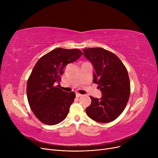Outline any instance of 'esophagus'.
Returning a JSON list of instances; mask_svg holds the SVG:
<instances>
[{
  "label": "esophagus",
  "mask_w": 158,
  "mask_h": 158,
  "mask_svg": "<svg viewBox=\"0 0 158 158\" xmlns=\"http://www.w3.org/2000/svg\"><path fill=\"white\" fill-rule=\"evenodd\" d=\"M76 97L77 98H79V97H81L82 96V94H79V93H76Z\"/></svg>",
  "instance_id": "34e87169"
}]
</instances>
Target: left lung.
Wrapping results in <instances>:
<instances>
[{
  "label": "left lung",
  "mask_w": 158,
  "mask_h": 158,
  "mask_svg": "<svg viewBox=\"0 0 158 158\" xmlns=\"http://www.w3.org/2000/svg\"><path fill=\"white\" fill-rule=\"evenodd\" d=\"M83 51L95 70L93 82L98 84L102 93L100 99L90 96L92 103L85 113L96 122H111L123 113L130 97L127 70L116 55L101 47L84 49Z\"/></svg>",
  "instance_id": "left-lung-1"
}]
</instances>
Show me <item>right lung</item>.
Returning a JSON list of instances; mask_svg holds the SVG:
<instances>
[{
	"label": "right lung",
	"instance_id": "add662e5",
	"mask_svg": "<svg viewBox=\"0 0 158 158\" xmlns=\"http://www.w3.org/2000/svg\"><path fill=\"white\" fill-rule=\"evenodd\" d=\"M82 55L78 49L56 48L41 57L33 67L27 80V97L32 112L41 123L55 125L67 117L76 94L59 88L60 75L66 65Z\"/></svg>",
	"mask_w": 158,
	"mask_h": 158
}]
</instances>
